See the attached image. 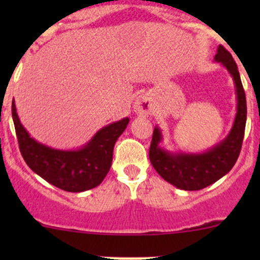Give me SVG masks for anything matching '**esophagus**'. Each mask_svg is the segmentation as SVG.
Segmentation results:
<instances>
[{
    "instance_id": "esophagus-1",
    "label": "esophagus",
    "mask_w": 260,
    "mask_h": 260,
    "mask_svg": "<svg viewBox=\"0 0 260 260\" xmlns=\"http://www.w3.org/2000/svg\"><path fill=\"white\" fill-rule=\"evenodd\" d=\"M151 108H152L151 102H149L147 98H145V96H140V98L136 101L135 109L136 112H138V113L148 114L149 112H151Z\"/></svg>"
}]
</instances>
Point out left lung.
Returning <instances> with one entry per match:
<instances>
[{"mask_svg":"<svg viewBox=\"0 0 260 260\" xmlns=\"http://www.w3.org/2000/svg\"><path fill=\"white\" fill-rule=\"evenodd\" d=\"M216 61L226 67L235 81L238 94V113L232 132L214 148L200 154H170L158 147L161 132L154 128L149 146V161L159 176L181 190H201L226 175L237 162L242 151L246 123V99L237 62L222 45L215 55Z\"/></svg>","mask_w":260,"mask_h":260,"instance_id":"8db88e82","label":"left lung"}]
</instances>
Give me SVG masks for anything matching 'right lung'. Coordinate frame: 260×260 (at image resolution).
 <instances>
[{"label":"right lung","mask_w":260,"mask_h":260,"mask_svg":"<svg viewBox=\"0 0 260 260\" xmlns=\"http://www.w3.org/2000/svg\"><path fill=\"white\" fill-rule=\"evenodd\" d=\"M11 109L18 148L27 166L49 183L69 192L90 190L104 180L111 170L115 141L129 122L124 118L107 125L79 151H59L34 141L20 123L14 101Z\"/></svg>","instance_id":"1"}]
</instances>
